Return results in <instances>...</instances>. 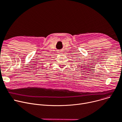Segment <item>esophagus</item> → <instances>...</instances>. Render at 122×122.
<instances>
[{"instance_id":"esophagus-1","label":"esophagus","mask_w":122,"mask_h":122,"mask_svg":"<svg viewBox=\"0 0 122 122\" xmlns=\"http://www.w3.org/2000/svg\"><path fill=\"white\" fill-rule=\"evenodd\" d=\"M61 53H62L61 51H59V52H58V53H59V54H61Z\"/></svg>"}]
</instances>
